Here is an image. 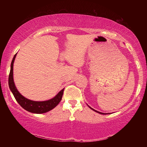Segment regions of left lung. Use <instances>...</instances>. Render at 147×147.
<instances>
[{"label":"left lung","instance_id":"8db88e82","mask_svg":"<svg viewBox=\"0 0 147 147\" xmlns=\"http://www.w3.org/2000/svg\"><path fill=\"white\" fill-rule=\"evenodd\" d=\"M89 106V108H90L92 109V110L94 111H95V112H96V113H100V114H102V115H106V114H110V113H102V112H100V111H96V110H95V109H94L93 108H91V107L89 106Z\"/></svg>","mask_w":147,"mask_h":147}]
</instances>
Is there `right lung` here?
<instances>
[{
	"label": "right lung",
	"mask_w": 147,
	"mask_h": 147,
	"mask_svg": "<svg viewBox=\"0 0 147 147\" xmlns=\"http://www.w3.org/2000/svg\"><path fill=\"white\" fill-rule=\"evenodd\" d=\"M16 56L17 54H15L13 58L12 59L10 72H9L8 78L9 88L10 91H11V93H13L15 98L16 99L17 102L19 104V105L22 108H24L25 110L29 111V112L40 114L47 113L48 111H51V109L55 108L59 103V102L61 101L62 96H63V94L64 89H61L54 97L51 99H49L48 100L34 101L24 97L17 90L13 80V63Z\"/></svg>",
	"instance_id": "right-lung-1"
}]
</instances>
